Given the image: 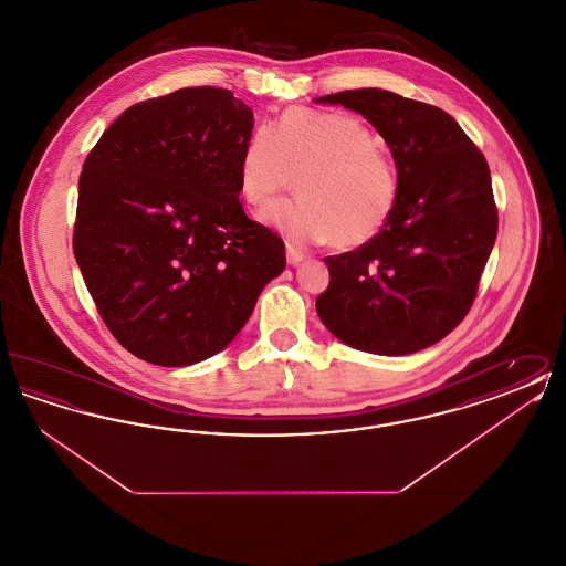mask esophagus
Instances as JSON below:
<instances>
[{
  "label": "esophagus",
  "mask_w": 566,
  "mask_h": 566,
  "mask_svg": "<svg viewBox=\"0 0 566 566\" xmlns=\"http://www.w3.org/2000/svg\"><path fill=\"white\" fill-rule=\"evenodd\" d=\"M303 259H305V254L301 250H296L295 245H291V243L286 245V261H289V265L295 268Z\"/></svg>",
  "instance_id": "esophagus-1"
}]
</instances>
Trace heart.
<instances>
[{
	"instance_id": "1",
	"label": "heart",
	"mask_w": 566,
	"mask_h": 566,
	"mask_svg": "<svg viewBox=\"0 0 566 566\" xmlns=\"http://www.w3.org/2000/svg\"><path fill=\"white\" fill-rule=\"evenodd\" d=\"M293 176L301 197L277 203L265 220L296 245L360 248L386 229L399 203L397 163L348 112L286 109L273 129L248 137L240 192L250 208L265 210Z\"/></svg>"
}]
</instances>
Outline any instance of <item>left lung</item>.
<instances>
[{
    "label": "left lung",
    "instance_id": "left-lung-1",
    "mask_svg": "<svg viewBox=\"0 0 566 566\" xmlns=\"http://www.w3.org/2000/svg\"><path fill=\"white\" fill-rule=\"evenodd\" d=\"M316 102L363 114L399 171V203L386 229L374 242L324 259L331 282L316 312L356 350H424L467 316L496 240L484 155L448 112L392 91L356 88Z\"/></svg>",
    "mask_w": 566,
    "mask_h": 566
}]
</instances>
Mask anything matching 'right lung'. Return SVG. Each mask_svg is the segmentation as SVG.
I'll list each match as a JSON object with an SVG mask.
<instances>
[{
	"label": "right lung",
	"instance_id": "right-lung-1",
	"mask_svg": "<svg viewBox=\"0 0 566 566\" xmlns=\"http://www.w3.org/2000/svg\"><path fill=\"white\" fill-rule=\"evenodd\" d=\"M252 125L231 91L180 88L125 109L82 165L76 263L109 333L146 363L224 350L286 268L284 242L240 203Z\"/></svg>",
	"mask_w": 566,
	"mask_h": 566
}]
</instances>
